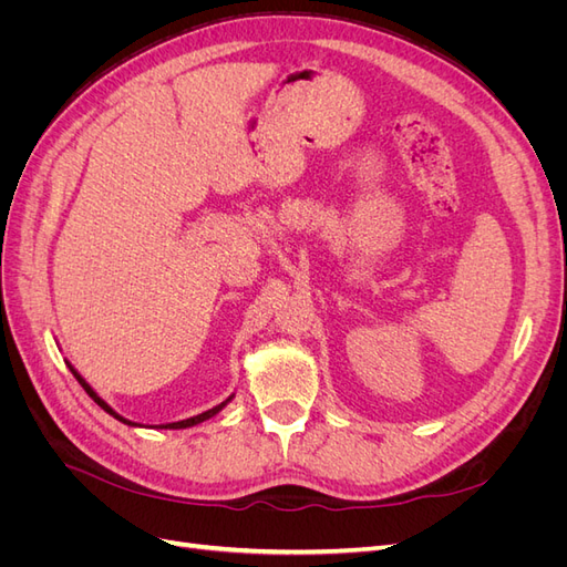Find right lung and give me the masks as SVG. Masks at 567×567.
I'll return each instance as SVG.
<instances>
[{
  "label": "right lung",
  "mask_w": 567,
  "mask_h": 567,
  "mask_svg": "<svg viewBox=\"0 0 567 567\" xmlns=\"http://www.w3.org/2000/svg\"><path fill=\"white\" fill-rule=\"evenodd\" d=\"M68 364V369H71V373L75 375V379H78V383L84 388V392H87L90 394V398L101 406V409H104L106 411V414H111L113 419H117V421H123L125 425H132V427H142V423H134V421H130V419H125V416H120L117 414V411L106 402V400H101L99 398V394H96V390L87 383V381H84L82 379V375L78 373V369L71 364V362H65ZM234 400V394H229V398L225 400V402H219L217 406H213V409H208V411H203V414H198V416H192V419H184V421H175V423H161V425H156V427H161V431H182V427H192V425H198V423H203V421H208V419H213V416H217L219 414V411L221 409H225L229 402Z\"/></svg>",
  "instance_id": "add662e5"
}]
</instances>
